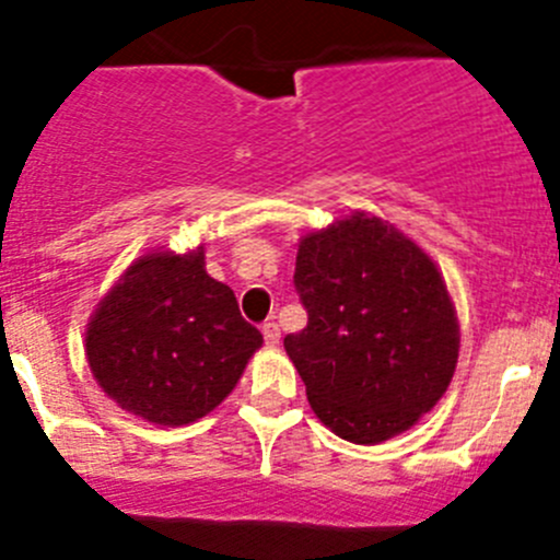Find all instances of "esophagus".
Wrapping results in <instances>:
<instances>
[{
    "label": "esophagus",
    "mask_w": 560,
    "mask_h": 560,
    "mask_svg": "<svg viewBox=\"0 0 560 560\" xmlns=\"http://www.w3.org/2000/svg\"><path fill=\"white\" fill-rule=\"evenodd\" d=\"M262 334H265V342H268L270 348H276V345H279V337H281L279 323L268 320V323H265V326H262Z\"/></svg>",
    "instance_id": "34e87169"
}]
</instances>
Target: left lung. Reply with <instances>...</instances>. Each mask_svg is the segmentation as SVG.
Listing matches in <instances>:
<instances>
[{"mask_svg":"<svg viewBox=\"0 0 560 560\" xmlns=\"http://www.w3.org/2000/svg\"><path fill=\"white\" fill-rule=\"evenodd\" d=\"M295 290L310 312L284 351L312 411L339 439L381 445L451 386L462 348L436 262L389 221L351 212L301 237Z\"/></svg>","mask_w":560,"mask_h":560,"instance_id":"8db88e82","label":"left lung"}]
</instances>
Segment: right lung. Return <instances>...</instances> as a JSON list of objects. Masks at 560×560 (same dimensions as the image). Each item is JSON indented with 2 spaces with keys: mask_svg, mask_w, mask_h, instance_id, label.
Wrapping results in <instances>:
<instances>
[{
  "mask_svg": "<svg viewBox=\"0 0 560 560\" xmlns=\"http://www.w3.org/2000/svg\"><path fill=\"white\" fill-rule=\"evenodd\" d=\"M262 334L232 287L203 268V245L145 250L98 301L85 328L96 384L129 415L190 425L229 398Z\"/></svg>",
  "mask_w": 560,
  "mask_h": 560,
  "instance_id": "right-lung-1",
  "label": "right lung"
}]
</instances>
